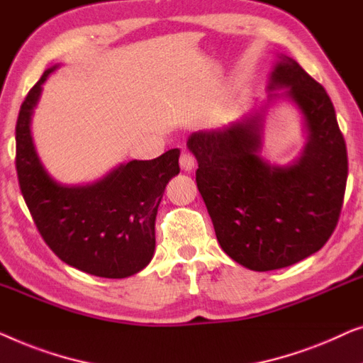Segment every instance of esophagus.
<instances>
[{"instance_id":"esophagus-1","label":"esophagus","mask_w":363,"mask_h":363,"mask_svg":"<svg viewBox=\"0 0 363 363\" xmlns=\"http://www.w3.org/2000/svg\"><path fill=\"white\" fill-rule=\"evenodd\" d=\"M179 164L182 171L191 172L194 169V166H196V157H194L191 152H182L179 157Z\"/></svg>"}]
</instances>
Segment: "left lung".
I'll return each mask as SVG.
<instances>
[{
	"instance_id": "1",
	"label": "left lung",
	"mask_w": 363,
	"mask_h": 363,
	"mask_svg": "<svg viewBox=\"0 0 363 363\" xmlns=\"http://www.w3.org/2000/svg\"><path fill=\"white\" fill-rule=\"evenodd\" d=\"M267 89L268 100L248 115L187 140L218 245L253 272L291 267L324 247L339 220L349 169L323 85L293 57L277 54ZM277 99L296 106L306 135L301 155L284 167L262 156L264 120Z\"/></svg>"
}]
</instances>
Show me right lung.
<instances>
[{"mask_svg": "<svg viewBox=\"0 0 363 363\" xmlns=\"http://www.w3.org/2000/svg\"><path fill=\"white\" fill-rule=\"evenodd\" d=\"M45 70L26 100L16 123L19 187L44 242L64 263L100 278H128L155 255V220L164 189L179 174V150L156 160L121 162L108 174L86 184H62L45 169L35 151L30 121Z\"/></svg>", "mask_w": 363, "mask_h": 363, "instance_id": "obj_1", "label": "right lung"}]
</instances>
